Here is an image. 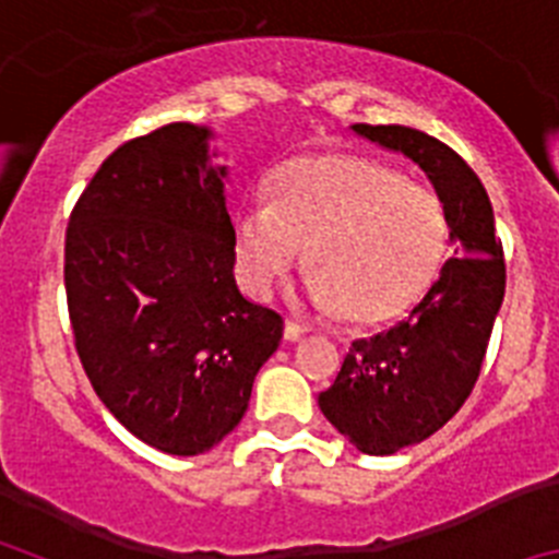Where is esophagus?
I'll return each instance as SVG.
<instances>
[{
	"label": "esophagus",
	"mask_w": 559,
	"mask_h": 559,
	"mask_svg": "<svg viewBox=\"0 0 559 559\" xmlns=\"http://www.w3.org/2000/svg\"><path fill=\"white\" fill-rule=\"evenodd\" d=\"M305 333H308V330L299 328L296 322H285V341H299L305 338Z\"/></svg>",
	"instance_id": "esophagus-1"
}]
</instances>
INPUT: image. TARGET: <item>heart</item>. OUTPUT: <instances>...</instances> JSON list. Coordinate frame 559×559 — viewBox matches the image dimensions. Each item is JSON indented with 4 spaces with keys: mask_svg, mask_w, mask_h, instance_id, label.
Wrapping results in <instances>:
<instances>
[{
    "mask_svg": "<svg viewBox=\"0 0 559 559\" xmlns=\"http://www.w3.org/2000/svg\"><path fill=\"white\" fill-rule=\"evenodd\" d=\"M305 299L358 322L386 319L426 288L445 246V218L423 185L364 156H310L276 173L269 199L235 215L237 271L269 294L305 254Z\"/></svg>",
    "mask_w": 559,
    "mask_h": 559,
    "instance_id": "obj_1",
    "label": "heart"
}]
</instances>
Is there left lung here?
I'll return each instance as SVG.
<instances>
[{
    "label": "left lung",
    "instance_id": "8db88e82",
    "mask_svg": "<svg viewBox=\"0 0 559 559\" xmlns=\"http://www.w3.org/2000/svg\"><path fill=\"white\" fill-rule=\"evenodd\" d=\"M355 136L403 153L426 173L448 224L453 257L403 322L353 341L341 372L319 394L324 417L360 453L392 456L417 445L471 397L503 302V251L487 190L445 142L406 126H349Z\"/></svg>",
    "mask_w": 559,
    "mask_h": 559
}]
</instances>
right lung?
Instances as JSON below:
<instances>
[{"label": "right lung", "instance_id": "right-lung-1", "mask_svg": "<svg viewBox=\"0 0 559 559\" xmlns=\"http://www.w3.org/2000/svg\"><path fill=\"white\" fill-rule=\"evenodd\" d=\"M215 131L170 122L108 156L72 210L67 302L97 397L170 456H199L243 419L283 319L235 280L229 167Z\"/></svg>", "mask_w": 559, "mask_h": 559}]
</instances>
